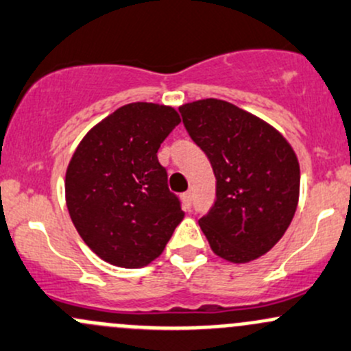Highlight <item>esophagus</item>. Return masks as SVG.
<instances>
[{
    "label": "esophagus",
    "instance_id": "esophagus-1",
    "mask_svg": "<svg viewBox=\"0 0 351 351\" xmlns=\"http://www.w3.org/2000/svg\"><path fill=\"white\" fill-rule=\"evenodd\" d=\"M180 199H182L184 209L189 210L191 206H192V194H191V192H184V194L180 195Z\"/></svg>",
    "mask_w": 351,
    "mask_h": 351
}]
</instances>
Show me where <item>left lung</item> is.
Instances as JSON below:
<instances>
[{
  "instance_id": "obj_1",
  "label": "left lung",
  "mask_w": 351,
  "mask_h": 351,
  "mask_svg": "<svg viewBox=\"0 0 351 351\" xmlns=\"http://www.w3.org/2000/svg\"><path fill=\"white\" fill-rule=\"evenodd\" d=\"M179 110L216 176V202L199 219L210 250L234 265L261 258L296 213V152L271 123L226 100H195Z\"/></svg>"
}]
</instances>
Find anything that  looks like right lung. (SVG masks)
Listing matches in <instances>:
<instances>
[{
	"label": "right lung",
	"mask_w": 351,
	"mask_h": 351,
	"mask_svg": "<svg viewBox=\"0 0 351 351\" xmlns=\"http://www.w3.org/2000/svg\"><path fill=\"white\" fill-rule=\"evenodd\" d=\"M180 123L174 107L134 101L85 134L65 174L69 214L108 265L144 267L164 252L184 210L157 150Z\"/></svg>",
	"instance_id": "add662e5"
}]
</instances>
